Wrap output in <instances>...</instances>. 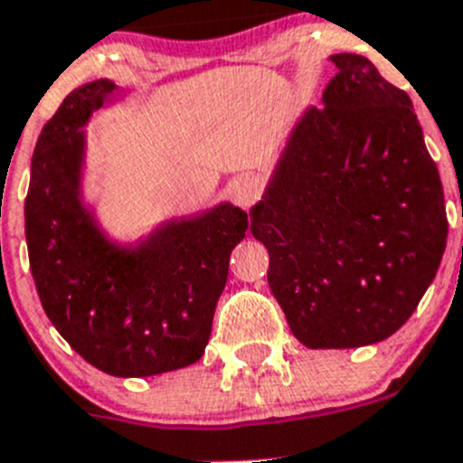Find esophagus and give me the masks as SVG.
Instances as JSON below:
<instances>
[{
	"label": "esophagus",
	"instance_id": "1",
	"mask_svg": "<svg viewBox=\"0 0 463 463\" xmlns=\"http://www.w3.org/2000/svg\"><path fill=\"white\" fill-rule=\"evenodd\" d=\"M232 196H234V202L239 206H250V203L257 202V196H260V183L250 175H245V178H239L232 187Z\"/></svg>",
	"mask_w": 463,
	"mask_h": 463
}]
</instances>
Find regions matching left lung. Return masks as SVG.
I'll list each match as a JSON object with an SVG mask.
<instances>
[{
    "label": "left lung",
    "mask_w": 463,
    "mask_h": 463,
    "mask_svg": "<svg viewBox=\"0 0 463 463\" xmlns=\"http://www.w3.org/2000/svg\"><path fill=\"white\" fill-rule=\"evenodd\" d=\"M325 109L297 122L250 232L306 347L384 341L417 308L448 243L445 196L403 90L354 52L331 55Z\"/></svg>",
    "instance_id": "obj_1"
}]
</instances>
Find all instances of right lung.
I'll return each mask as SVG.
<instances>
[{
    "label": "right lung",
    "instance_id": "1",
    "mask_svg": "<svg viewBox=\"0 0 463 463\" xmlns=\"http://www.w3.org/2000/svg\"><path fill=\"white\" fill-rule=\"evenodd\" d=\"M113 92L106 79L73 90L43 125L24 236L41 306L64 341L104 373L143 378L202 359L248 213L220 203L137 248L110 243L80 202V129Z\"/></svg>",
    "mask_w": 463,
    "mask_h": 463
}]
</instances>
